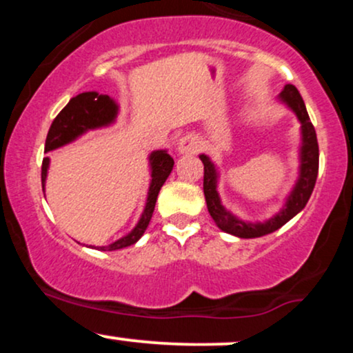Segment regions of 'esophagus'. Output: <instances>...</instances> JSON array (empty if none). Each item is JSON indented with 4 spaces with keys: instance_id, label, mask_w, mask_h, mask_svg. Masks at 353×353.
<instances>
[{
    "instance_id": "1",
    "label": "esophagus",
    "mask_w": 353,
    "mask_h": 353,
    "mask_svg": "<svg viewBox=\"0 0 353 353\" xmlns=\"http://www.w3.org/2000/svg\"><path fill=\"white\" fill-rule=\"evenodd\" d=\"M199 149H201L199 141H197V137L192 134L181 137L179 144H177V151L181 154H196Z\"/></svg>"
}]
</instances>
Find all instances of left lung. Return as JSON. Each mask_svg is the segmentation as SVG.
<instances>
[{
  "label": "left lung",
  "instance_id": "1",
  "mask_svg": "<svg viewBox=\"0 0 353 353\" xmlns=\"http://www.w3.org/2000/svg\"><path fill=\"white\" fill-rule=\"evenodd\" d=\"M283 103L287 104L301 121V131H302V145H301V172H299V179L295 182L292 192L287 197L285 205L270 217L269 221L264 222H245L229 212L228 209L222 205L221 197L217 192V169L212 161L209 159L205 154H201V161L204 164V196L208 202V209L210 217L217 224V228L224 232L232 234V236L241 239H254L262 237L267 234H272L277 229H281L283 224L290 221V219L297 216L301 210L305 208L309 202L312 190L315 188V181H317L319 174V143L317 134H315L314 124L310 123L309 112H307L305 104L299 92V89L294 84H285L282 89L281 96H279Z\"/></svg>",
  "mask_w": 353,
  "mask_h": 353
}]
</instances>
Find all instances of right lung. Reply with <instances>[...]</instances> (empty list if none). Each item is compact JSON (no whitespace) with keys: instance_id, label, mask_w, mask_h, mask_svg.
Returning <instances> with one entry per match:
<instances>
[{"instance_id":"right-lung-1","label":"right lung","mask_w":353,"mask_h":353,"mask_svg":"<svg viewBox=\"0 0 353 353\" xmlns=\"http://www.w3.org/2000/svg\"><path fill=\"white\" fill-rule=\"evenodd\" d=\"M117 116V104L114 99L109 98L108 94H99L96 91L81 92V94L72 98L63 111L52 121L50 131L46 136V145H44V152H50L52 149H58L61 145L70 144L76 137L89 131V129L104 128L114 123ZM149 165H151V184H149L148 202L143 210L139 222L136 228L124 237L117 239L116 242L109 245L99 247V250H117L124 249L136 244L141 237H143L144 230L148 229L149 221H151L154 208H156L157 196L163 188L165 179L171 174L174 168V159L169 156L168 151H154L149 156ZM48 168H50V157H44L41 165V184L44 192V182H46Z\"/></svg>"}]
</instances>
